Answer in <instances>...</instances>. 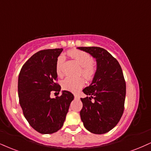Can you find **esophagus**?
<instances>
[{"label": "esophagus", "instance_id": "1", "mask_svg": "<svg viewBox=\"0 0 151 151\" xmlns=\"http://www.w3.org/2000/svg\"><path fill=\"white\" fill-rule=\"evenodd\" d=\"M74 99H79V97L77 95H74Z\"/></svg>", "mask_w": 151, "mask_h": 151}]
</instances>
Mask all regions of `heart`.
I'll use <instances>...</instances> for the list:
<instances>
[{"mask_svg": "<svg viewBox=\"0 0 151 151\" xmlns=\"http://www.w3.org/2000/svg\"><path fill=\"white\" fill-rule=\"evenodd\" d=\"M68 53L71 58H73L80 65L81 68L80 74H82L87 80H91L93 79L96 74V68L93 64V58L91 57V55L86 52L79 50H72L69 51ZM65 60V58L63 55H60L58 58L55 67L58 75L62 74V69ZM84 84V80L82 78L72 79V78L67 77L61 82L62 88L63 89L69 91L72 93H77L83 87Z\"/></svg>", "mask_w": 151, "mask_h": 151, "instance_id": "1", "label": "heart"}]
</instances>
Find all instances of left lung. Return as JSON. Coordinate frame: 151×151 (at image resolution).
<instances>
[{"instance_id":"1","label":"left lung","mask_w":151,"mask_h":151,"mask_svg":"<svg viewBox=\"0 0 151 151\" xmlns=\"http://www.w3.org/2000/svg\"><path fill=\"white\" fill-rule=\"evenodd\" d=\"M77 48L89 53L96 61L92 82L83 89L87 96L81 99V119L91 133L105 134L117 124L124 112L126 83L122 70L117 60L105 49L95 46Z\"/></svg>"}]
</instances>
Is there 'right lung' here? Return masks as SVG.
<instances>
[{
	"label": "right lung",
	"instance_id": "add662e5",
	"mask_svg": "<svg viewBox=\"0 0 151 151\" xmlns=\"http://www.w3.org/2000/svg\"><path fill=\"white\" fill-rule=\"evenodd\" d=\"M63 48L40 50L27 60L18 77V96L23 114L32 128L43 134H52L63 126L74 95L62 91L50 97L52 91L60 92L56 62Z\"/></svg>",
	"mask_w": 151,
	"mask_h": 151
}]
</instances>
